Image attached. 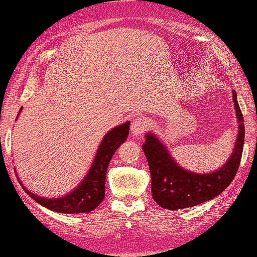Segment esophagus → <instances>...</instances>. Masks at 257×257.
Returning <instances> with one entry per match:
<instances>
[{"label":"esophagus","instance_id":"34e87169","mask_svg":"<svg viewBox=\"0 0 257 257\" xmlns=\"http://www.w3.org/2000/svg\"><path fill=\"white\" fill-rule=\"evenodd\" d=\"M146 131H147V122H146L145 118L136 117L135 119H133L131 125V132L133 135L141 136Z\"/></svg>","mask_w":257,"mask_h":257}]
</instances>
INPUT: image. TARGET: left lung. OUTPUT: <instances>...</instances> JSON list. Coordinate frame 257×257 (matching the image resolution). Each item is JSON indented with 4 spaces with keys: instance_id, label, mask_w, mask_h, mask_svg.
Masks as SVG:
<instances>
[{
    "instance_id": "left-lung-1",
    "label": "left lung",
    "mask_w": 257,
    "mask_h": 257,
    "mask_svg": "<svg viewBox=\"0 0 257 257\" xmlns=\"http://www.w3.org/2000/svg\"><path fill=\"white\" fill-rule=\"evenodd\" d=\"M232 102L238 131L233 149L226 162L209 173H194L183 168L174 160L166 145L153 132L145 135L142 144L152 177V196L161 207L180 210L192 207L216 198L231 184L238 170L244 145V123L232 91Z\"/></svg>"
}]
</instances>
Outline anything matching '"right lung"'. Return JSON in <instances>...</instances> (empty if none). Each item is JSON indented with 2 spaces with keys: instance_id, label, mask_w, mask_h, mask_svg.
Here are the masks:
<instances>
[{
  "instance_id": "obj_1",
  "label": "right lung",
  "mask_w": 257,
  "mask_h": 257,
  "mask_svg": "<svg viewBox=\"0 0 257 257\" xmlns=\"http://www.w3.org/2000/svg\"><path fill=\"white\" fill-rule=\"evenodd\" d=\"M21 111L22 108L18 113V117ZM129 124H131V122L126 121L122 124L113 126L103 136L86 175L69 193L58 198L38 196V194L31 192L27 187H25V185L18 177L19 181L22 185V188L37 203L46 207V209L56 211V212L84 213L95 210L100 204V201L104 199L106 170H108L109 162L111 160L112 155L128 138Z\"/></svg>"
}]
</instances>
